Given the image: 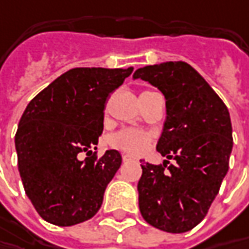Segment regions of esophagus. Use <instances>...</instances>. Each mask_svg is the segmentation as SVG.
I'll list each match as a JSON object with an SVG mask.
<instances>
[{
	"mask_svg": "<svg viewBox=\"0 0 249 249\" xmlns=\"http://www.w3.org/2000/svg\"><path fill=\"white\" fill-rule=\"evenodd\" d=\"M123 160L124 161H131V160H134V157L131 156V155H123Z\"/></svg>",
	"mask_w": 249,
	"mask_h": 249,
	"instance_id": "1",
	"label": "esophagus"
}]
</instances>
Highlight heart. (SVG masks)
<instances>
[{"label":"heart","instance_id":"obj_1","mask_svg":"<svg viewBox=\"0 0 249 249\" xmlns=\"http://www.w3.org/2000/svg\"><path fill=\"white\" fill-rule=\"evenodd\" d=\"M145 93L150 92L146 90V92H142V94H145ZM150 141H152L150 134L139 131V129H132V128L121 129L110 138L111 146L125 150L131 155H141L142 152H145Z\"/></svg>","mask_w":249,"mask_h":249}]
</instances>
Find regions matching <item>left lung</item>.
Returning <instances> with one entry per match:
<instances>
[{"instance_id":"1","label":"left lung","mask_w":249,"mask_h":249,"mask_svg":"<svg viewBox=\"0 0 249 249\" xmlns=\"http://www.w3.org/2000/svg\"><path fill=\"white\" fill-rule=\"evenodd\" d=\"M134 78L156 86L166 97L167 118L157 152L163 164L142 163L139 211L150 226L185 232L199 224L229 171L232 149L230 114L196 71L168 61L135 71ZM176 160L174 165L169 163Z\"/></svg>"}]
</instances>
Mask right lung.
Segmentation results:
<instances>
[{
    "instance_id": "right-lung-1",
    "label": "right lung",
    "mask_w": 249,
    "mask_h": 249,
    "mask_svg": "<svg viewBox=\"0 0 249 249\" xmlns=\"http://www.w3.org/2000/svg\"><path fill=\"white\" fill-rule=\"evenodd\" d=\"M132 71L73 68L27 104L15 135L18 168L26 195L46 222L73 226L100 209L123 159L117 150L97 157L90 149L103 132L110 93ZM83 151L88 157L81 160Z\"/></svg>"
}]
</instances>
